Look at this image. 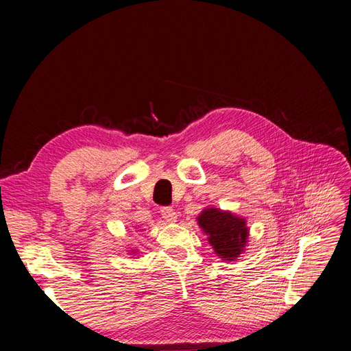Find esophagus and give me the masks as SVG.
<instances>
[{"label": "esophagus", "mask_w": 351, "mask_h": 351, "mask_svg": "<svg viewBox=\"0 0 351 351\" xmlns=\"http://www.w3.org/2000/svg\"><path fill=\"white\" fill-rule=\"evenodd\" d=\"M161 215L167 222H176L177 221V212L169 206H165V208L161 209Z\"/></svg>", "instance_id": "1"}]
</instances>
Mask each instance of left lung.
Wrapping results in <instances>:
<instances>
[{
    "mask_svg": "<svg viewBox=\"0 0 351 351\" xmlns=\"http://www.w3.org/2000/svg\"><path fill=\"white\" fill-rule=\"evenodd\" d=\"M196 221L219 259L234 262L246 252L250 234L244 217L232 214L231 210L206 206Z\"/></svg>",
    "mask_w": 351,
    "mask_h": 351,
    "instance_id": "left-lung-1",
    "label": "left lung"
}]
</instances>
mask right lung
Listing matches in <instances>:
<instances>
[{
	"label": "right lung",
	"mask_w": 351,
	"mask_h": 351,
	"mask_svg": "<svg viewBox=\"0 0 351 351\" xmlns=\"http://www.w3.org/2000/svg\"><path fill=\"white\" fill-rule=\"evenodd\" d=\"M129 252V254H132V256H134V254L137 253V249L136 247H130V250H127Z\"/></svg>",
	"instance_id": "1"
}]
</instances>
